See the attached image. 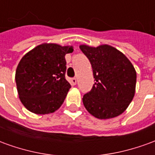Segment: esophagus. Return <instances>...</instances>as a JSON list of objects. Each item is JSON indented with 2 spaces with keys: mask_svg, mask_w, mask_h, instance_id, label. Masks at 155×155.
Returning <instances> with one entry per match:
<instances>
[{
  "mask_svg": "<svg viewBox=\"0 0 155 155\" xmlns=\"http://www.w3.org/2000/svg\"><path fill=\"white\" fill-rule=\"evenodd\" d=\"M76 82H77V80L76 78H71V83L72 84H76Z\"/></svg>",
  "mask_w": 155,
  "mask_h": 155,
  "instance_id": "1",
  "label": "esophagus"
}]
</instances>
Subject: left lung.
<instances>
[{
    "label": "left lung",
    "instance_id": "8db88e82",
    "mask_svg": "<svg viewBox=\"0 0 155 155\" xmlns=\"http://www.w3.org/2000/svg\"><path fill=\"white\" fill-rule=\"evenodd\" d=\"M91 62L94 84L83 96L89 113L101 120L120 115L132 101L135 92L136 71L128 58L108 45L80 46Z\"/></svg>",
    "mask_w": 155,
    "mask_h": 155
}]
</instances>
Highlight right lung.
<instances>
[{"label": "right lung", "mask_w": 155, "mask_h": 155, "mask_svg": "<svg viewBox=\"0 0 155 155\" xmlns=\"http://www.w3.org/2000/svg\"><path fill=\"white\" fill-rule=\"evenodd\" d=\"M73 51L72 46L42 44L22 57L15 82L20 100L28 110L45 114L61 107L71 88L65 80L64 55Z\"/></svg>", "instance_id": "add662e5"}]
</instances>
